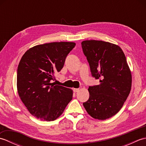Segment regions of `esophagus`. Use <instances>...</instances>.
<instances>
[{"label": "esophagus", "instance_id": "esophagus-1", "mask_svg": "<svg viewBox=\"0 0 146 146\" xmlns=\"http://www.w3.org/2000/svg\"><path fill=\"white\" fill-rule=\"evenodd\" d=\"M73 91L75 92H78L80 91V89L79 88H74Z\"/></svg>", "mask_w": 146, "mask_h": 146}]
</instances>
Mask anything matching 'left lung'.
Here are the masks:
<instances>
[{
	"mask_svg": "<svg viewBox=\"0 0 146 146\" xmlns=\"http://www.w3.org/2000/svg\"><path fill=\"white\" fill-rule=\"evenodd\" d=\"M92 76L98 85L89 86L88 100L83 104L87 113L98 120L115 115L130 94L132 74L120 46L108 42L86 40L82 42Z\"/></svg>",
	"mask_w": 146,
	"mask_h": 146,
	"instance_id": "left-lung-1",
	"label": "left lung"
}]
</instances>
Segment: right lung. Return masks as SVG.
<instances>
[{
	"instance_id": "obj_1",
	"label": "right lung",
	"mask_w": 146,
	"mask_h": 146,
	"mask_svg": "<svg viewBox=\"0 0 146 146\" xmlns=\"http://www.w3.org/2000/svg\"><path fill=\"white\" fill-rule=\"evenodd\" d=\"M73 42H53L29 48L18 65L17 89L27 109L38 119L53 121L63 113L73 90L51 83L64 66Z\"/></svg>"
}]
</instances>
